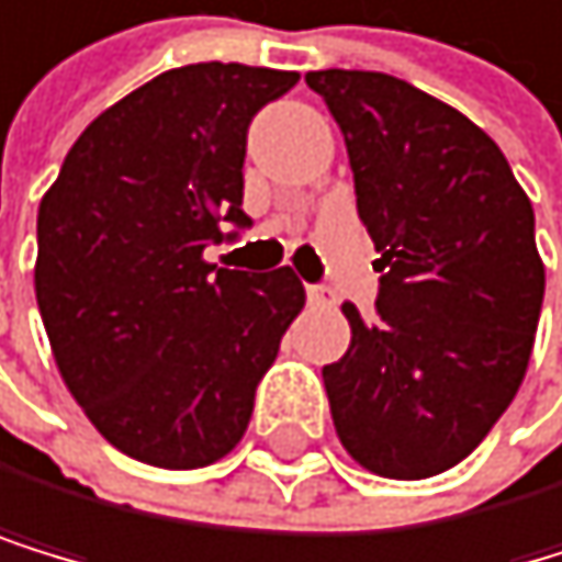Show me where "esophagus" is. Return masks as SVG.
<instances>
[{
	"label": "esophagus",
	"mask_w": 562,
	"mask_h": 562,
	"mask_svg": "<svg viewBox=\"0 0 562 562\" xmlns=\"http://www.w3.org/2000/svg\"><path fill=\"white\" fill-rule=\"evenodd\" d=\"M305 299H308V305H316V308L334 305V292H329V288H319V284H308L305 288Z\"/></svg>",
	"instance_id": "1"
}]
</instances>
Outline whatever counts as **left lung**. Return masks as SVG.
<instances>
[{
  "instance_id": "1",
  "label": "left lung",
  "mask_w": 562,
  "mask_h": 562,
  "mask_svg": "<svg viewBox=\"0 0 562 562\" xmlns=\"http://www.w3.org/2000/svg\"><path fill=\"white\" fill-rule=\"evenodd\" d=\"M305 82L340 124L382 254L375 319L344 302L350 347L323 368L337 438L375 476H438L490 435L532 358L546 292L532 201L497 142L424 89L347 68Z\"/></svg>"
}]
</instances>
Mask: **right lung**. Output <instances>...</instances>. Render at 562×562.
<instances>
[{
	"label": "right lung",
	"mask_w": 562,
	"mask_h": 562,
	"mask_svg": "<svg viewBox=\"0 0 562 562\" xmlns=\"http://www.w3.org/2000/svg\"><path fill=\"white\" fill-rule=\"evenodd\" d=\"M299 72L169 68L86 127L37 212L34 292L52 355L100 435L201 469L243 441L305 288L204 260L243 212L246 127Z\"/></svg>",
	"instance_id": "add662e5"
}]
</instances>
